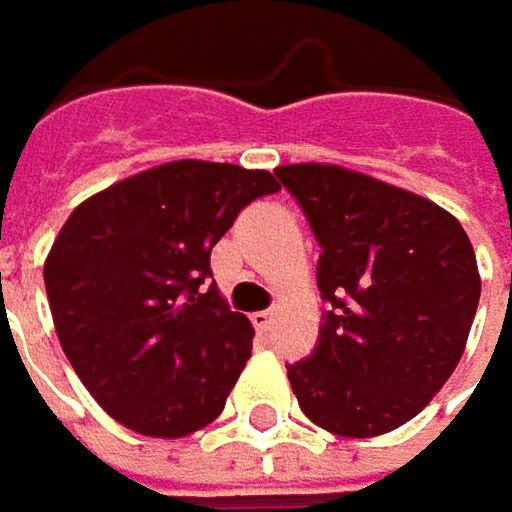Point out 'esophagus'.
I'll return each instance as SVG.
<instances>
[{
	"mask_svg": "<svg viewBox=\"0 0 512 512\" xmlns=\"http://www.w3.org/2000/svg\"><path fill=\"white\" fill-rule=\"evenodd\" d=\"M274 322H277V313H274V310H259V313H253V325H256L259 331H271Z\"/></svg>",
	"mask_w": 512,
	"mask_h": 512,
	"instance_id": "esophagus-1",
	"label": "esophagus"
}]
</instances>
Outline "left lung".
Wrapping results in <instances>:
<instances>
[{
	"label": "left lung",
	"mask_w": 512,
	"mask_h": 512,
	"mask_svg": "<svg viewBox=\"0 0 512 512\" xmlns=\"http://www.w3.org/2000/svg\"><path fill=\"white\" fill-rule=\"evenodd\" d=\"M322 247L331 304L316 352L289 367L301 411L343 438L384 435L444 387L480 301L474 247L441 205L334 163L277 166Z\"/></svg>",
	"instance_id": "left-lung-1"
}]
</instances>
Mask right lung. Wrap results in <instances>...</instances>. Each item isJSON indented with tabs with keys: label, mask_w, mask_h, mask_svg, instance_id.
I'll use <instances>...</instances> for the list:
<instances>
[{
	"label": "right lung",
	"mask_w": 512,
	"mask_h": 512,
	"mask_svg": "<svg viewBox=\"0 0 512 512\" xmlns=\"http://www.w3.org/2000/svg\"><path fill=\"white\" fill-rule=\"evenodd\" d=\"M265 169L172 160L80 202L44 262L59 343L98 405L139 435L184 438L226 405L253 325L211 277L238 211L277 193Z\"/></svg>",
	"instance_id": "right-lung-1"
}]
</instances>
